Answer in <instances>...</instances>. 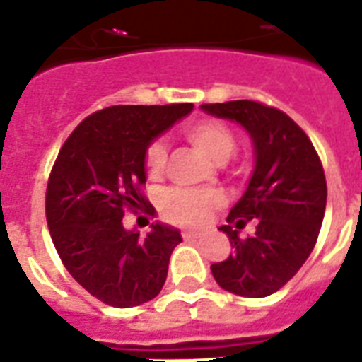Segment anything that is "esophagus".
Returning a JSON list of instances; mask_svg holds the SVG:
<instances>
[{
    "instance_id": "obj_1",
    "label": "esophagus",
    "mask_w": 362,
    "mask_h": 362,
    "mask_svg": "<svg viewBox=\"0 0 362 362\" xmlns=\"http://www.w3.org/2000/svg\"><path fill=\"white\" fill-rule=\"evenodd\" d=\"M182 237H184V240L186 242H192V240H197L199 235L193 231H182Z\"/></svg>"
}]
</instances>
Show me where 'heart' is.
<instances>
[{
  "label": "heart",
  "instance_id": "heart-1",
  "mask_svg": "<svg viewBox=\"0 0 362 362\" xmlns=\"http://www.w3.org/2000/svg\"><path fill=\"white\" fill-rule=\"evenodd\" d=\"M184 136L197 148L199 152L216 163H223L235 152V135L223 122L204 118L187 124L184 127ZM146 169L152 176H159L165 169L167 150L163 142L153 141L146 148ZM223 203L221 193L214 189H170L163 195L161 212L165 220L176 226L195 227L203 223L204 218Z\"/></svg>",
  "mask_w": 362,
  "mask_h": 362
}]
</instances>
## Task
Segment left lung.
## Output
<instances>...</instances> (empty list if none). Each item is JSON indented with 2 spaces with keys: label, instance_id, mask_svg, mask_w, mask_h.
Here are the masks:
<instances>
[{
  "label": "left lung",
  "instance_id": "1",
  "mask_svg": "<svg viewBox=\"0 0 362 362\" xmlns=\"http://www.w3.org/2000/svg\"><path fill=\"white\" fill-rule=\"evenodd\" d=\"M216 118L237 122L252 139L253 167L246 192L221 226L235 253L210 267L221 289L240 297H269L297 274L312 253L325 216L327 182L308 135L281 110L257 101L201 105ZM256 220V235L238 229Z\"/></svg>",
  "mask_w": 362,
  "mask_h": 362
}]
</instances>
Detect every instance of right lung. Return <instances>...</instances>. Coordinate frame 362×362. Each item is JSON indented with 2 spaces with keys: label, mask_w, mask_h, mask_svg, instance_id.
Segmentation results:
<instances>
[{
  "label": "right lung",
  "mask_w": 362,
  "mask_h": 362,
  "mask_svg": "<svg viewBox=\"0 0 362 362\" xmlns=\"http://www.w3.org/2000/svg\"><path fill=\"white\" fill-rule=\"evenodd\" d=\"M193 110L192 103L118 105L76 125L47 186V223L69 274L101 303L139 306L158 297L180 231L156 221L142 237L125 229L127 210H156L141 193L146 148Z\"/></svg>",
  "instance_id": "obj_1"
}]
</instances>
